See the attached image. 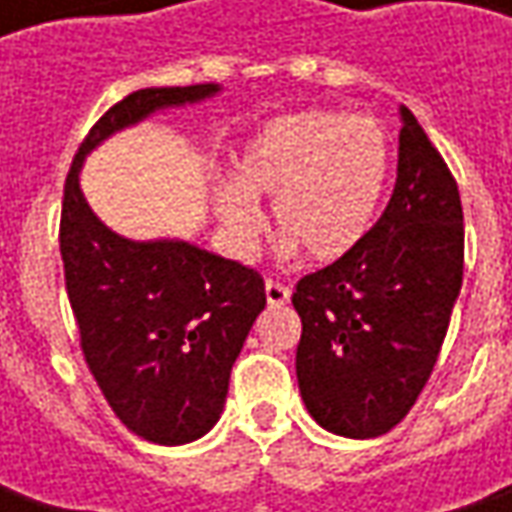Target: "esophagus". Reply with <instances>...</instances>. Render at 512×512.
<instances>
[{
    "label": "esophagus",
    "mask_w": 512,
    "mask_h": 512,
    "mask_svg": "<svg viewBox=\"0 0 512 512\" xmlns=\"http://www.w3.org/2000/svg\"><path fill=\"white\" fill-rule=\"evenodd\" d=\"M265 296H267V305L270 307L287 305V302H290V287L279 285V282H267Z\"/></svg>",
    "instance_id": "1"
}]
</instances>
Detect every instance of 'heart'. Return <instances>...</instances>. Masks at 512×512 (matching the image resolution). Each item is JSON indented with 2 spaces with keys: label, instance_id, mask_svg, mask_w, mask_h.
Instances as JSON below:
<instances>
[{
  "label": "heart",
  "instance_id": "heart-1",
  "mask_svg": "<svg viewBox=\"0 0 512 512\" xmlns=\"http://www.w3.org/2000/svg\"><path fill=\"white\" fill-rule=\"evenodd\" d=\"M393 168L390 133L373 116L302 110L267 122L247 142L239 182L216 190V216L236 250L259 239L273 199V222L313 262H336L376 225Z\"/></svg>",
  "mask_w": 512,
  "mask_h": 512
}]
</instances>
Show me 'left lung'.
I'll use <instances>...</instances> for the list:
<instances>
[{"mask_svg":"<svg viewBox=\"0 0 512 512\" xmlns=\"http://www.w3.org/2000/svg\"><path fill=\"white\" fill-rule=\"evenodd\" d=\"M393 196L364 242L299 279L296 379L307 413L347 439H376L407 416L439 359L462 290L459 187L410 110Z\"/></svg>","mask_w":512,"mask_h":512,"instance_id":"left-lung-1","label":"left lung"}]
</instances>
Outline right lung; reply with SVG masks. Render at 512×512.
<instances>
[{"instance_id":"right-lung-1","label":"right lung","mask_w":512,"mask_h":512,"mask_svg":"<svg viewBox=\"0 0 512 512\" xmlns=\"http://www.w3.org/2000/svg\"><path fill=\"white\" fill-rule=\"evenodd\" d=\"M219 90L130 93L90 128L65 182L59 250L85 362L122 424L153 444L193 442L219 422L233 362L265 310V282L253 267L190 242L113 233L85 202L79 170L113 133Z\"/></svg>"}]
</instances>
